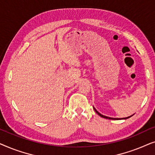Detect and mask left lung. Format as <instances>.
Listing matches in <instances>:
<instances>
[{
    "instance_id": "left-lung-1",
    "label": "left lung",
    "mask_w": 155,
    "mask_h": 155,
    "mask_svg": "<svg viewBox=\"0 0 155 155\" xmlns=\"http://www.w3.org/2000/svg\"><path fill=\"white\" fill-rule=\"evenodd\" d=\"M93 108H94V111H96V113H97V114H98L99 116H100L101 117H102V118H107V119H111V120H120V119H127V118H130V117H131V116H133V115H131V116H128V117H126V118H111V117H108V116H104V115H102V114H101L100 113H99V112L97 111L96 109H95L94 107H93Z\"/></svg>"
}]
</instances>
